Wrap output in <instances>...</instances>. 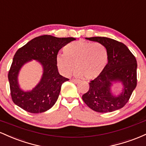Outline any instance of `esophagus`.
Listing matches in <instances>:
<instances>
[{
  "instance_id": "obj_1",
  "label": "esophagus",
  "mask_w": 146,
  "mask_h": 146,
  "mask_svg": "<svg viewBox=\"0 0 146 146\" xmlns=\"http://www.w3.org/2000/svg\"><path fill=\"white\" fill-rule=\"evenodd\" d=\"M71 82H74L75 84H78L80 82V80H75V79H72V80H71Z\"/></svg>"
}]
</instances>
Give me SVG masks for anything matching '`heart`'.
<instances>
[{
  "label": "heart",
  "mask_w": 146,
  "mask_h": 146,
  "mask_svg": "<svg viewBox=\"0 0 146 146\" xmlns=\"http://www.w3.org/2000/svg\"><path fill=\"white\" fill-rule=\"evenodd\" d=\"M64 53L56 56V65L64 76H68L74 69L78 78L93 80L103 72L108 60V51L101 43L78 40L64 47Z\"/></svg>",
  "instance_id": "obj_1"
}]
</instances>
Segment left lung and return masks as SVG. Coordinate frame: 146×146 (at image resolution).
<instances>
[{"label": "left lung", "instance_id": "obj_1", "mask_svg": "<svg viewBox=\"0 0 146 146\" xmlns=\"http://www.w3.org/2000/svg\"><path fill=\"white\" fill-rule=\"evenodd\" d=\"M104 45L108 51V63L103 72L89 83V90L82 100L90 109L98 113H110L123 108L137 86V64L135 57L122 42L106 37L86 38ZM121 82L122 90L113 95L111 86Z\"/></svg>", "mask_w": 146, "mask_h": 146}]
</instances>
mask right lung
Wrapping results in <instances>:
<instances>
[{
    "label": "right lung",
    "mask_w": 146,
    "mask_h": 146,
    "mask_svg": "<svg viewBox=\"0 0 146 146\" xmlns=\"http://www.w3.org/2000/svg\"><path fill=\"white\" fill-rule=\"evenodd\" d=\"M75 40L44 35L33 38L16 51L8 73L11 96L15 104L29 113H41L56 104L62 84L68 80L60 75L56 56L60 49ZM32 59L41 64L43 73L39 83L32 90L25 92L19 87L18 74L25 64Z\"/></svg>",
    "instance_id": "add662e5"
}]
</instances>
